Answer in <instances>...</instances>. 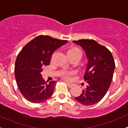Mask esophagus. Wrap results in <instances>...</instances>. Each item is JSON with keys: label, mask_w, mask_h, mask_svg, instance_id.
Segmentation results:
<instances>
[{"label": "esophagus", "mask_w": 128, "mask_h": 128, "mask_svg": "<svg viewBox=\"0 0 128 128\" xmlns=\"http://www.w3.org/2000/svg\"><path fill=\"white\" fill-rule=\"evenodd\" d=\"M65 83H66V85L68 86V87H69V88H72L73 86H74V84H72V83H69V82H65Z\"/></svg>", "instance_id": "obj_1"}]
</instances>
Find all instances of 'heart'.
Masks as SVG:
<instances>
[{
    "label": "heart",
    "mask_w": 128,
    "mask_h": 128,
    "mask_svg": "<svg viewBox=\"0 0 128 128\" xmlns=\"http://www.w3.org/2000/svg\"><path fill=\"white\" fill-rule=\"evenodd\" d=\"M77 50H78V48H74L70 49V50H69L68 51H77ZM73 74H74V72H66L63 74V77L64 79H65V80H70V77L72 76V75H73Z\"/></svg>",
    "instance_id": "1"
}]
</instances>
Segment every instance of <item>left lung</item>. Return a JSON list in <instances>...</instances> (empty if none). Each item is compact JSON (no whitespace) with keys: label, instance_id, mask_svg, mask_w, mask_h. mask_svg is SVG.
I'll return each instance as SVG.
<instances>
[{"label":"left lung","instance_id":"8db88e82","mask_svg":"<svg viewBox=\"0 0 128 128\" xmlns=\"http://www.w3.org/2000/svg\"><path fill=\"white\" fill-rule=\"evenodd\" d=\"M73 42L82 47L88 58L84 76L88 85L75 99L85 106L94 105L104 98L110 86L115 67L114 57L108 48L94 40Z\"/></svg>","mask_w":128,"mask_h":128}]
</instances>
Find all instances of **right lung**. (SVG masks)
<instances>
[{
    "mask_svg": "<svg viewBox=\"0 0 128 128\" xmlns=\"http://www.w3.org/2000/svg\"><path fill=\"white\" fill-rule=\"evenodd\" d=\"M67 42L40 35L26 44L18 54L14 68L16 84L29 102L40 103L51 97L56 81L46 83L41 74L42 66L49 65L54 50Z\"/></svg>",
    "mask_w": 128,
    "mask_h": 128,
    "instance_id": "1",
    "label": "right lung"
}]
</instances>
